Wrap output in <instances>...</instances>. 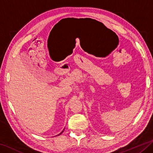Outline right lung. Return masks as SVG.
Returning <instances> with one entry per match:
<instances>
[{
	"instance_id": "1",
	"label": "right lung",
	"mask_w": 153,
	"mask_h": 153,
	"mask_svg": "<svg viewBox=\"0 0 153 153\" xmlns=\"http://www.w3.org/2000/svg\"><path fill=\"white\" fill-rule=\"evenodd\" d=\"M64 129H63V130H62V132H61V133H59V135H60V134H61V133H62V132H63V131H64ZM57 135H56V136H57Z\"/></svg>"
}]
</instances>
